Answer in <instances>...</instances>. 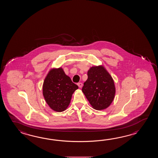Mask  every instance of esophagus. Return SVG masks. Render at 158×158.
Masks as SVG:
<instances>
[{
	"label": "esophagus",
	"mask_w": 158,
	"mask_h": 158,
	"mask_svg": "<svg viewBox=\"0 0 158 158\" xmlns=\"http://www.w3.org/2000/svg\"><path fill=\"white\" fill-rule=\"evenodd\" d=\"M77 85L78 86V87H80V88H81V87H82V84L81 82H79V83H78Z\"/></svg>",
	"instance_id": "esophagus-1"
}]
</instances>
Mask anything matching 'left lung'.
Instances as JSON below:
<instances>
[{"label":"left lung","instance_id":"obj_1","mask_svg":"<svg viewBox=\"0 0 158 158\" xmlns=\"http://www.w3.org/2000/svg\"><path fill=\"white\" fill-rule=\"evenodd\" d=\"M87 76L82 91L92 107L97 110L108 107L114 101L116 92L111 75L103 66L99 65L91 67Z\"/></svg>","mask_w":158,"mask_h":158}]
</instances>
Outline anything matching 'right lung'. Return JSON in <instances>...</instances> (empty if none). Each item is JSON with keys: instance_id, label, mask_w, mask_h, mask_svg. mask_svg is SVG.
<instances>
[{"instance_id": "right-lung-1", "label": "right lung", "mask_w": 158, "mask_h": 158, "mask_svg": "<svg viewBox=\"0 0 158 158\" xmlns=\"http://www.w3.org/2000/svg\"><path fill=\"white\" fill-rule=\"evenodd\" d=\"M78 89L62 68L51 69L43 84V95L49 107L56 112H63L71 102L72 94Z\"/></svg>"}]
</instances>
